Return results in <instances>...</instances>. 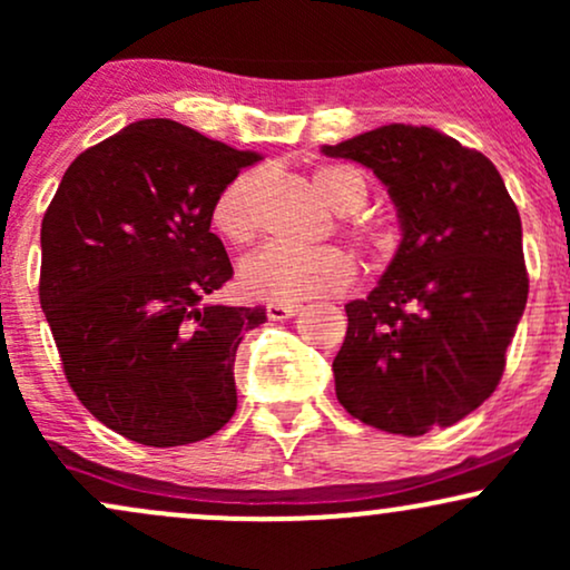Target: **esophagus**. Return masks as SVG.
<instances>
[{
  "instance_id": "obj_1",
  "label": "esophagus",
  "mask_w": 570,
  "mask_h": 570,
  "mask_svg": "<svg viewBox=\"0 0 570 570\" xmlns=\"http://www.w3.org/2000/svg\"><path fill=\"white\" fill-rule=\"evenodd\" d=\"M299 305H284V303H271L267 305V318L271 322H286V318L297 316Z\"/></svg>"
}]
</instances>
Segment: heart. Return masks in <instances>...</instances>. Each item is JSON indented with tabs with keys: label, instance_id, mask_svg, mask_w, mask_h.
Listing matches in <instances>:
<instances>
[{
	"label": "heart",
	"instance_id": "b5f03b06",
	"mask_svg": "<svg viewBox=\"0 0 570 570\" xmlns=\"http://www.w3.org/2000/svg\"><path fill=\"white\" fill-rule=\"evenodd\" d=\"M311 181L326 206L337 214H353L367 203V179L351 166H322L313 171ZM259 187L263 174L240 171L219 189L212 203L214 230L235 246L252 244L259 230ZM345 233L372 257H381L391 246L389 235L364 222H348ZM351 259L335 246H265L238 267V284L244 294L284 305L340 292L351 284Z\"/></svg>",
	"mask_w": 570,
	"mask_h": 570
}]
</instances>
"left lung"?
<instances>
[{"label":"left lung","mask_w":570,"mask_h":570,"mask_svg":"<svg viewBox=\"0 0 570 570\" xmlns=\"http://www.w3.org/2000/svg\"><path fill=\"white\" fill-rule=\"evenodd\" d=\"M322 153L370 168L402 230L375 289L345 305L340 404L389 434L453 426L495 391L528 303L514 200L485 155L429 126L394 122Z\"/></svg>","instance_id":"8db88e82"}]
</instances>
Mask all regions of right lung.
I'll list each match as a JSON object with an SVG mask.
<instances>
[{
	"label": "right lung",
	"instance_id": "1",
	"mask_svg": "<svg viewBox=\"0 0 570 570\" xmlns=\"http://www.w3.org/2000/svg\"><path fill=\"white\" fill-rule=\"evenodd\" d=\"M257 160L153 117L85 149L45 212L39 303L63 372L128 440L200 442L238 407L235 351L267 316L208 303L233 278L212 203Z\"/></svg>",
	"mask_w": 570,
	"mask_h": 570
}]
</instances>
